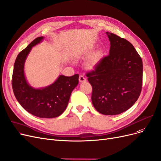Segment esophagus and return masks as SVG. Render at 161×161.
<instances>
[{"label": "esophagus", "mask_w": 161, "mask_h": 161, "mask_svg": "<svg viewBox=\"0 0 161 161\" xmlns=\"http://www.w3.org/2000/svg\"><path fill=\"white\" fill-rule=\"evenodd\" d=\"M79 81H80V82H81V83L86 81V77H85L84 75H80V76H79Z\"/></svg>", "instance_id": "obj_1"}]
</instances>
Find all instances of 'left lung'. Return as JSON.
Returning <instances> with one entry per match:
<instances>
[{"instance_id":"1","label":"left lung","mask_w":161,"mask_h":161,"mask_svg":"<svg viewBox=\"0 0 161 161\" xmlns=\"http://www.w3.org/2000/svg\"><path fill=\"white\" fill-rule=\"evenodd\" d=\"M110 54L102 58L94 69L86 73L92 87V101L103 115H116L131 108L142 86V61L126 39L106 32Z\"/></svg>"}]
</instances>
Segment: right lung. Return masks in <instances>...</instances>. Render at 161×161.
Returning a JSON list of instances; mask_svg holds the SVG:
<instances>
[{
  "mask_svg": "<svg viewBox=\"0 0 161 161\" xmlns=\"http://www.w3.org/2000/svg\"><path fill=\"white\" fill-rule=\"evenodd\" d=\"M43 39V37L36 38L17 55L13 72L12 87L15 97L26 111L39 118H52L65 111L72 91L78 84L79 75H60L53 84L43 89L31 87L24 74L25 61L33 47Z\"/></svg>",
  "mask_w": 161,
  "mask_h": 161,
  "instance_id": "add662e5",
  "label": "right lung"
}]
</instances>
